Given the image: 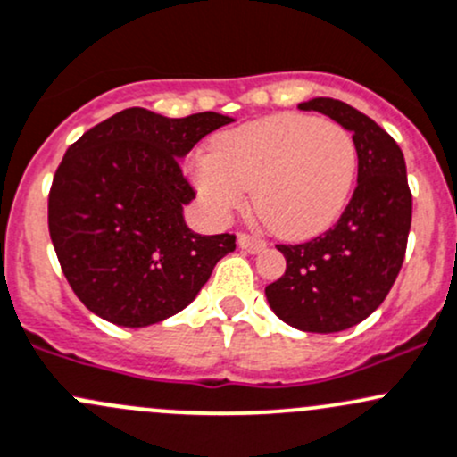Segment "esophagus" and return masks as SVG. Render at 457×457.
Here are the masks:
<instances>
[{"label":"esophagus","mask_w":457,"mask_h":457,"mask_svg":"<svg viewBox=\"0 0 457 457\" xmlns=\"http://www.w3.org/2000/svg\"><path fill=\"white\" fill-rule=\"evenodd\" d=\"M238 247L245 249V252H249V253H261L262 249L267 247V243L261 241V238L252 237V234L241 232L238 234Z\"/></svg>","instance_id":"1"}]
</instances>
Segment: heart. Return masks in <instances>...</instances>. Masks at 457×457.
<instances>
[{"mask_svg":"<svg viewBox=\"0 0 457 457\" xmlns=\"http://www.w3.org/2000/svg\"><path fill=\"white\" fill-rule=\"evenodd\" d=\"M359 153L342 124L282 113L243 124L214 142L195 181L214 219H228L253 188V210L280 238L328 229L353 192Z\"/></svg>","mask_w":457,"mask_h":457,"instance_id":"obj_1","label":"heart"}]
</instances>
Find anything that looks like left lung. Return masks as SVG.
I'll use <instances>...</instances> for the list:
<instances>
[{"instance_id":"1","label":"left lung","mask_w":457,"mask_h":457,"mask_svg":"<svg viewBox=\"0 0 457 457\" xmlns=\"http://www.w3.org/2000/svg\"><path fill=\"white\" fill-rule=\"evenodd\" d=\"M353 133L357 188L328 232L300 245H278L285 276L265 289L282 321L304 333H339L381 306L403 267L411 228V192L403 151L372 118L335 98L300 103Z\"/></svg>"}]
</instances>
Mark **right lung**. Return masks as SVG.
Segmentation results:
<instances>
[{
	"instance_id": "1",
	"label": "right lung",
	"mask_w": 457,
	"mask_h": 457,
	"mask_svg": "<svg viewBox=\"0 0 457 457\" xmlns=\"http://www.w3.org/2000/svg\"><path fill=\"white\" fill-rule=\"evenodd\" d=\"M232 122L214 112L166 118L131 107L67 148L47 196V228L71 291L127 328L179 313L237 249L234 234L201 237L184 220L195 190L179 160Z\"/></svg>"
}]
</instances>
